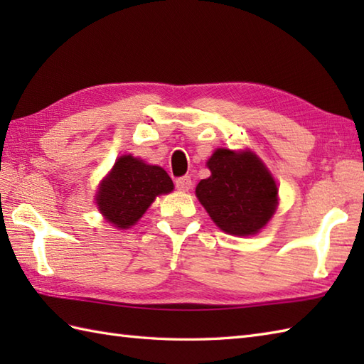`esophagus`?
Instances as JSON below:
<instances>
[{"mask_svg":"<svg viewBox=\"0 0 364 364\" xmlns=\"http://www.w3.org/2000/svg\"><path fill=\"white\" fill-rule=\"evenodd\" d=\"M175 186H176L178 191H183V192H184V191H189L191 186H192L191 176H188V175L180 176V178H178V180L175 181Z\"/></svg>","mask_w":364,"mask_h":364,"instance_id":"34e87169","label":"esophagus"}]
</instances>
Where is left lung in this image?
<instances>
[{
    "label": "left lung",
    "instance_id": "obj_1",
    "mask_svg": "<svg viewBox=\"0 0 364 364\" xmlns=\"http://www.w3.org/2000/svg\"><path fill=\"white\" fill-rule=\"evenodd\" d=\"M211 176L197 184L200 203L228 235H255L272 218L277 184L252 151L219 149L208 161Z\"/></svg>",
    "mask_w": 364,
    "mask_h": 364
}]
</instances>
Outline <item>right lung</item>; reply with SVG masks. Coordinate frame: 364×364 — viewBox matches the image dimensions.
<instances>
[{
	"label": "right lung",
	"mask_w": 364,
	"mask_h": 364,
	"mask_svg": "<svg viewBox=\"0 0 364 364\" xmlns=\"http://www.w3.org/2000/svg\"><path fill=\"white\" fill-rule=\"evenodd\" d=\"M172 189L173 183L164 168L125 154L100 184L97 203L107 222L117 228H129L142 218L156 196Z\"/></svg>",
	"instance_id": "1"
}]
</instances>
